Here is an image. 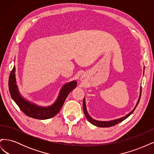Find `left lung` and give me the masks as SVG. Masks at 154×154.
<instances>
[{
  "label": "left lung",
  "instance_id": "8db88e82",
  "mask_svg": "<svg viewBox=\"0 0 154 154\" xmlns=\"http://www.w3.org/2000/svg\"><path fill=\"white\" fill-rule=\"evenodd\" d=\"M141 94V88H140V94H139V98H138V100H137V102L136 106H135L134 109L131 112H130L128 114H127L125 116H123V117L120 118L119 119H116L110 120V121H106V122H103V121H98V120H96L94 119H93L92 117H91V116L88 114V112H87L85 97H84V99H83V112H84V114H85L86 118L88 119V122H89L93 125L96 126V127H112V126L116 125V124H118V123H119L120 122H123V120H125V119H127L130 115H131L132 114V112L134 111V110L136 109V106H137L139 102V100H140Z\"/></svg>",
  "mask_w": 154,
  "mask_h": 154
}]
</instances>
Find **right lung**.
I'll return each mask as SVG.
<instances>
[{
	"mask_svg": "<svg viewBox=\"0 0 154 154\" xmlns=\"http://www.w3.org/2000/svg\"><path fill=\"white\" fill-rule=\"evenodd\" d=\"M8 85L12 99L23 112L32 118L47 119L54 117L59 112L69 93L76 87L77 82L76 80H73L64 84L60 91L57 100L53 104L48 106L36 105L26 100L21 95L17 85L15 66L10 73Z\"/></svg>",
	"mask_w": 154,
	"mask_h": 154,
	"instance_id": "right-lung-1",
	"label": "right lung"
}]
</instances>
